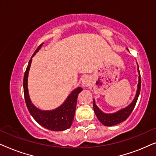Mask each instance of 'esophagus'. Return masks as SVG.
Listing matches in <instances>:
<instances>
[{
	"instance_id": "esophagus-1",
	"label": "esophagus",
	"mask_w": 156,
	"mask_h": 156,
	"mask_svg": "<svg viewBox=\"0 0 156 156\" xmlns=\"http://www.w3.org/2000/svg\"><path fill=\"white\" fill-rule=\"evenodd\" d=\"M91 82L90 77L88 76H85V77H84V79H83L82 85L83 87H87L91 84Z\"/></svg>"
}]
</instances>
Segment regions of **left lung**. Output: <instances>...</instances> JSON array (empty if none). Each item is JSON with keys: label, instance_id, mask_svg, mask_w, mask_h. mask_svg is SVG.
Wrapping results in <instances>:
<instances>
[{"label": "left lung", "instance_id": "left-lung-1", "mask_svg": "<svg viewBox=\"0 0 156 156\" xmlns=\"http://www.w3.org/2000/svg\"><path fill=\"white\" fill-rule=\"evenodd\" d=\"M138 72L139 76H138V83L137 85V91H136V96L131 103L129 105H128L126 107L121 108V109L117 111L116 112L112 113V114H106V113H104L102 111L100 110L99 107L96 105L95 100L94 99L93 107L96 116H97L98 120L102 124L105 126H115L123 122V121H124L130 116V114L133 112V108L136 106V102H137L138 96H139L140 91V86H141V80H140V74L138 65Z\"/></svg>", "mask_w": 156, "mask_h": 156}]
</instances>
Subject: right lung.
<instances>
[{"mask_svg":"<svg viewBox=\"0 0 156 156\" xmlns=\"http://www.w3.org/2000/svg\"><path fill=\"white\" fill-rule=\"evenodd\" d=\"M42 43L38 47L35 52L30 59L26 71L23 78V89L25 103L30 114L33 119L42 127L54 131H65L71 127L75 114L76 101L78 94L82 91L81 87H77L69 94L67 99L59 107L52 110H40L32 103L27 88V80H28L29 70L30 68L32 58L42 48Z\"/></svg>","mask_w":156,"mask_h":156,"instance_id":"1","label":"right lung"}]
</instances>
